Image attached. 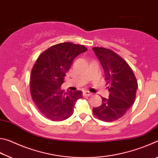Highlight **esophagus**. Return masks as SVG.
<instances>
[{
    "mask_svg": "<svg viewBox=\"0 0 158 158\" xmlns=\"http://www.w3.org/2000/svg\"><path fill=\"white\" fill-rule=\"evenodd\" d=\"M83 95H84V96H90L93 95V93L89 92V91H87V90H84V91L83 92Z\"/></svg>",
    "mask_w": 158,
    "mask_h": 158,
    "instance_id": "obj_1",
    "label": "esophagus"
}]
</instances>
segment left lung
<instances>
[{"label": "left lung", "mask_w": 158, "mask_h": 158, "mask_svg": "<svg viewBox=\"0 0 158 158\" xmlns=\"http://www.w3.org/2000/svg\"><path fill=\"white\" fill-rule=\"evenodd\" d=\"M105 71L108 98H102V105L93 109L98 119L112 122L121 118L134 104L138 88L137 80L130 65L113 51L104 47H93Z\"/></svg>", "instance_id": "left-lung-1"}]
</instances>
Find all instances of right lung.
Listing matches in <instances>:
<instances>
[{
    "mask_svg": "<svg viewBox=\"0 0 158 158\" xmlns=\"http://www.w3.org/2000/svg\"><path fill=\"white\" fill-rule=\"evenodd\" d=\"M87 49L81 44L63 42L49 47L37 58L32 68L30 92L38 111L53 121L66 120L73 114L81 91L60 90L73 60Z\"/></svg>",
    "mask_w": 158,
    "mask_h": 158,
    "instance_id": "right-lung-1",
    "label": "right lung"
}]
</instances>
